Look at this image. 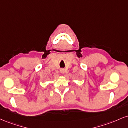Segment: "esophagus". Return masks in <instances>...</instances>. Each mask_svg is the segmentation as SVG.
Returning a JSON list of instances; mask_svg holds the SVG:
<instances>
[{
  "instance_id": "obj_1",
  "label": "esophagus",
  "mask_w": 128,
  "mask_h": 128,
  "mask_svg": "<svg viewBox=\"0 0 128 128\" xmlns=\"http://www.w3.org/2000/svg\"><path fill=\"white\" fill-rule=\"evenodd\" d=\"M60 72H61V73H62V74H64V73H65V70H64V68H61V70H60Z\"/></svg>"
}]
</instances>
